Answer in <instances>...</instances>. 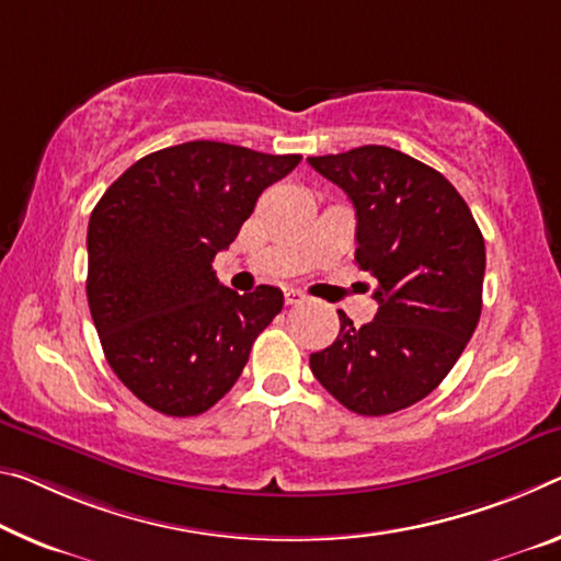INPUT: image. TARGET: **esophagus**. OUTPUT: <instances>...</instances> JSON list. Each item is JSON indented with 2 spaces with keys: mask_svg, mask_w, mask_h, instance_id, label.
<instances>
[{
  "mask_svg": "<svg viewBox=\"0 0 561 561\" xmlns=\"http://www.w3.org/2000/svg\"><path fill=\"white\" fill-rule=\"evenodd\" d=\"M305 299H307L305 291H299L295 287L284 289V301H287V305H299V301H305Z\"/></svg>",
  "mask_w": 561,
  "mask_h": 561,
  "instance_id": "esophagus-1",
  "label": "esophagus"
}]
</instances>
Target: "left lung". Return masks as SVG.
<instances>
[{
  "mask_svg": "<svg viewBox=\"0 0 561 561\" xmlns=\"http://www.w3.org/2000/svg\"><path fill=\"white\" fill-rule=\"evenodd\" d=\"M357 211L359 270L377 279L379 309L309 357L336 402L362 416L420 402L449 375L482 314L484 237L467 202L437 169L392 147L309 157Z\"/></svg>",
  "mask_w": 561,
  "mask_h": 561,
  "instance_id": "1",
  "label": "left lung"
}]
</instances>
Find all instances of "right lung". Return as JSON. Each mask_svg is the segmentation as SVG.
I'll return each mask as SVG.
<instances>
[{
    "label": "right lung",
    "mask_w": 561,
    "mask_h": 561,
    "mask_svg": "<svg viewBox=\"0 0 561 561\" xmlns=\"http://www.w3.org/2000/svg\"><path fill=\"white\" fill-rule=\"evenodd\" d=\"M301 162L225 141H184L131 164L89 217L87 299L122 385L167 416H197L242 375L284 295L219 284L211 262L234 242L266 186Z\"/></svg>",
    "instance_id": "1"
}]
</instances>
